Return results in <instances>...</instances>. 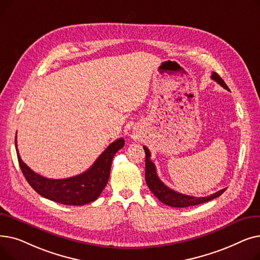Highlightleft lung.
Listing matches in <instances>:
<instances>
[{
    "instance_id": "8db88e82",
    "label": "left lung",
    "mask_w": 260,
    "mask_h": 260,
    "mask_svg": "<svg viewBox=\"0 0 260 260\" xmlns=\"http://www.w3.org/2000/svg\"><path fill=\"white\" fill-rule=\"evenodd\" d=\"M211 78L216 81L218 84H220L223 88L229 90L228 85L224 83V81L218 76V74L213 73ZM144 152H145V181L149 189L152 190L153 194L162 202L167 204V206L173 207V208H187V207H193L197 206V204L208 202L214 198H217L220 196L226 188H222L218 190L217 193L212 194L208 197H194V196H188L184 194H180L178 192H175L174 189L170 188L163 183L157 175L156 167L154 163L151 161V153H149L148 148L146 146H143Z\"/></svg>"
}]
</instances>
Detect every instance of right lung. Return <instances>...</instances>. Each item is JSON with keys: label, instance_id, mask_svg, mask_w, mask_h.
I'll return each instance as SVG.
<instances>
[{"label": "right lung", "instance_id": "right-lung-1", "mask_svg": "<svg viewBox=\"0 0 260 260\" xmlns=\"http://www.w3.org/2000/svg\"><path fill=\"white\" fill-rule=\"evenodd\" d=\"M15 142L22 173L39 195L66 206H83L94 201L102 193L109 178L113 158L124 146L125 141L123 138L114 141L86 172L65 179H49L35 173L22 161L17 146V137Z\"/></svg>", "mask_w": 260, "mask_h": 260}]
</instances>
